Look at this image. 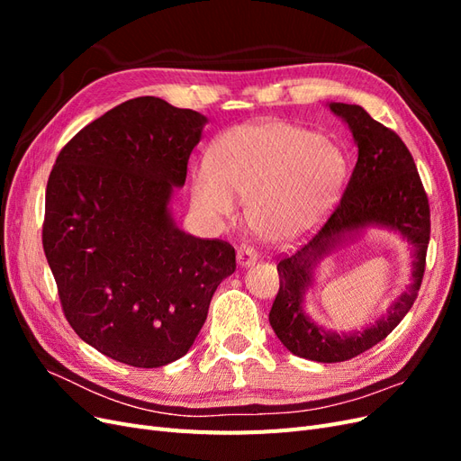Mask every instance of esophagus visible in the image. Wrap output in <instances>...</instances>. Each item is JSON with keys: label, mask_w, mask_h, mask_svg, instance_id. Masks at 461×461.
Returning <instances> with one entry per match:
<instances>
[{"label": "esophagus", "mask_w": 461, "mask_h": 461, "mask_svg": "<svg viewBox=\"0 0 461 461\" xmlns=\"http://www.w3.org/2000/svg\"><path fill=\"white\" fill-rule=\"evenodd\" d=\"M236 261H239L240 267H249V265H254L258 261V252L254 248L244 246L239 249V254H236Z\"/></svg>", "instance_id": "1"}]
</instances>
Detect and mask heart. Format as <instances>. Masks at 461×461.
<instances>
[{"mask_svg": "<svg viewBox=\"0 0 461 461\" xmlns=\"http://www.w3.org/2000/svg\"><path fill=\"white\" fill-rule=\"evenodd\" d=\"M346 175L340 149L317 132L285 121L244 124L222 134L212 165L192 175V202L213 219L248 200V222L271 242L312 229L337 202Z\"/></svg>", "mask_w": 461, "mask_h": 461, "instance_id": "heart-1", "label": "heart"}]
</instances>
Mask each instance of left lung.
I'll return each mask as SVG.
<instances>
[{"mask_svg":"<svg viewBox=\"0 0 461 461\" xmlns=\"http://www.w3.org/2000/svg\"><path fill=\"white\" fill-rule=\"evenodd\" d=\"M329 109L350 129L357 161L339 207L325 225L294 254L278 261L281 288L269 312V323L286 350L319 364L352 359L396 329L420 292L430 236L427 194L400 136L376 122L361 105L330 102ZM369 228L396 231L412 246L411 285L375 324L364 330L337 333L319 326L304 312V296L312 287L316 265Z\"/></svg>","mask_w":461,"mask_h":461,"instance_id":"1","label":"left lung"}]
</instances>
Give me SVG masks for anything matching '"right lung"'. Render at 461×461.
I'll list each match as a JSON object with an SVG mask.
<instances>
[{
	"instance_id": "right-lung-1",
	"label": "right lung",
	"mask_w": 461,
	"mask_h": 461,
	"mask_svg": "<svg viewBox=\"0 0 461 461\" xmlns=\"http://www.w3.org/2000/svg\"><path fill=\"white\" fill-rule=\"evenodd\" d=\"M198 111L142 95L92 121L55 161L41 230L63 312L78 337L132 367L183 357L205 323L234 248L176 227Z\"/></svg>"
}]
</instances>
